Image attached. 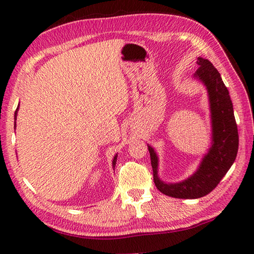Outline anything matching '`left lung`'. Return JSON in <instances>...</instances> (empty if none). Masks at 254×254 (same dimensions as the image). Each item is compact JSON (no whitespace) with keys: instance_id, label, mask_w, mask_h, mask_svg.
Segmentation results:
<instances>
[{"instance_id":"obj_1","label":"left lung","mask_w":254,"mask_h":254,"mask_svg":"<svg viewBox=\"0 0 254 254\" xmlns=\"http://www.w3.org/2000/svg\"><path fill=\"white\" fill-rule=\"evenodd\" d=\"M196 63L199 66L194 76L205 84L209 96L213 127L212 147L192 177L179 183L167 185L159 180L157 156L148 146L156 188L166 195L177 198H198L212 192L234 164L239 147L238 128L227 87L216 67L208 60L198 58Z\"/></svg>"}]
</instances>
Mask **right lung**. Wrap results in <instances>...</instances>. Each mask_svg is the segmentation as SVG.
Wrapping results in <instances>:
<instances>
[{
	"mask_svg": "<svg viewBox=\"0 0 254 254\" xmlns=\"http://www.w3.org/2000/svg\"><path fill=\"white\" fill-rule=\"evenodd\" d=\"M17 110H18V107H17V109H16V112H15V120H16V115H17ZM15 126H16V122H15ZM116 161H117V156H115V159H113V163H112L113 167L116 166Z\"/></svg>",
	"mask_w": 254,
	"mask_h": 254,
	"instance_id": "add662e5",
	"label": "right lung"
}]
</instances>
